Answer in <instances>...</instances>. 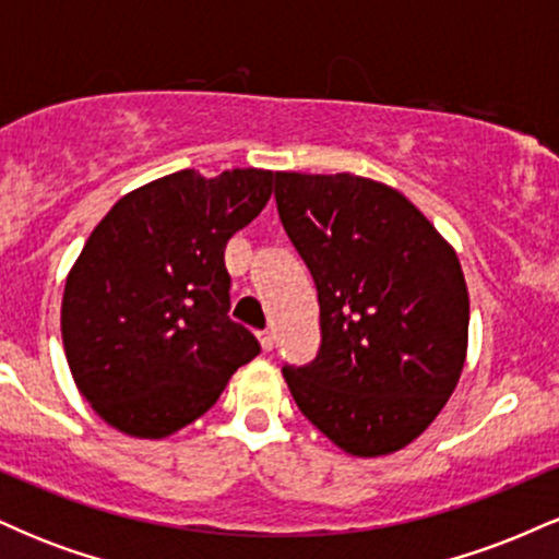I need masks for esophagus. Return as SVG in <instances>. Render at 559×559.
Instances as JSON below:
<instances>
[{"label":"esophagus","instance_id":"34e87169","mask_svg":"<svg viewBox=\"0 0 559 559\" xmlns=\"http://www.w3.org/2000/svg\"><path fill=\"white\" fill-rule=\"evenodd\" d=\"M258 338H260L262 352H271L273 349V333L271 331H258Z\"/></svg>","mask_w":559,"mask_h":559}]
</instances>
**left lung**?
Returning a JSON list of instances; mask_svg holds the SVG:
<instances>
[{"label": "left lung", "mask_w": 559, "mask_h": 559, "mask_svg": "<svg viewBox=\"0 0 559 559\" xmlns=\"http://www.w3.org/2000/svg\"><path fill=\"white\" fill-rule=\"evenodd\" d=\"M275 204L320 305L318 357L284 368L294 402L355 457L407 447L463 373L457 254L407 197L352 173H275Z\"/></svg>", "instance_id": "8db88e82"}]
</instances>
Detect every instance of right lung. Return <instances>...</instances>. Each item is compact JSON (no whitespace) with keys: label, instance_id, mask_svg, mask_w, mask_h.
Returning <instances> with one entry per match:
<instances>
[{"label":"right lung","instance_id":"add662e5","mask_svg":"<svg viewBox=\"0 0 559 559\" xmlns=\"http://www.w3.org/2000/svg\"><path fill=\"white\" fill-rule=\"evenodd\" d=\"M275 173L178 170L112 204L62 294V344L94 413L139 439H163L207 413L228 378L260 355L228 318L226 243L262 213Z\"/></svg>","mask_w":559,"mask_h":559}]
</instances>
